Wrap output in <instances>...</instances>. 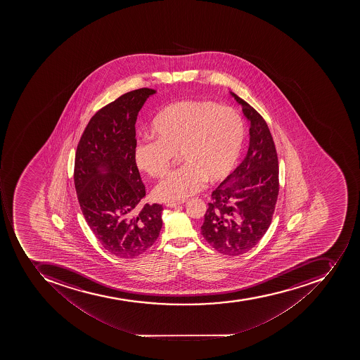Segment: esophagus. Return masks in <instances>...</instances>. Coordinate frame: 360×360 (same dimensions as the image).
Listing matches in <instances>:
<instances>
[{
    "mask_svg": "<svg viewBox=\"0 0 360 360\" xmlns=\"http://www.w3.org/2000/svg\"><path fill=\"white\" fill-rule=\"evenodd\" d=\"M184 204V201H176V202H173V201H170V202H167L165 206L167 207H178L181 206V205Z\"/></svg>",
    "mask_w": 360,
    "mask_h": 360,
    "instance_id": "34e87169",
    "label": "esophagus"
}]
</instances>
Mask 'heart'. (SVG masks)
<instances>
[{
  "label": "heart",
  "instance_id": "obj_1",
  "mask_svg": "<svg viewBox=\"0 0 360 360\" xmlns=\"http://www.w3.org/2000/svg\"><path fill=\"white\" fill-rule=\"evenodd\" d=\"M154 137L134 146L139 170L153 178L167 174L180 152L184 165L155 188L161 200L188 198L210 184L221 181L234 169L243 148L245 126L233 108L212 100H182L167 105L152 122Z\"/></svg>",
  "mask_w": 360,
  "mask_h": 360
}]
</instances>
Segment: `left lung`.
<instances>
[{
	"label": "left lung",
	"mask_w": 360,
	"mask_h": 360,
	"mask_svg": "<svg viewBox=\"0 0 360 360\" xmlns=\"http://www.w3.org/2000/svg\"><path fill=\"white\" fill-rule=\"evenodd\" d=\"M250 120L247 156L212 193L201 234L216 251L238 255L255 247L271 224L279 193L275 142L260 113L240 96Z\"/></svg>",
	"instance_id": "obj_1"
}]
</instances>
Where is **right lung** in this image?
<instances>
[{"instance_id": "add662e5", "label": "right lung", "mask_w": 360, "mask_h": 360, "mask_svg": "<svg viewBox=\"0 0 360 360\" xmlns=\"http://www.w3.org/2000/svg\"><path fill=\"white\" fill-rule=\"evenodd\" d=\"M154 94L137 89L96 111L75 153L74 184L83 216L102 247L119 258L144 253L162 229V205L139 208L145 186L133 156L137 116Z\"/></svg>"}]
</instances>
